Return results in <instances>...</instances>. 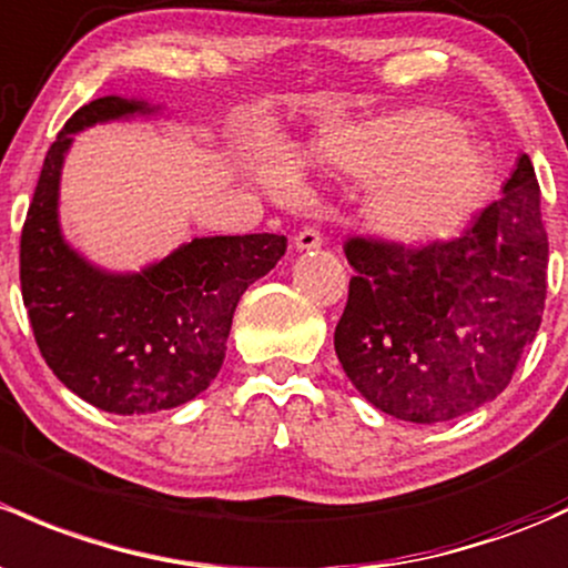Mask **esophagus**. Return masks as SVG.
Wrapping results in <instances>:
<instances>
[{"instance_id":"obj_1","label":"esophagus","mask_w":568,"mask_h":568,"mask_svg":"<svg viewBox=\"0 0 568 568\" xmlns=\"http://www.w3.org/2000/svg\"><path fill=\"white\" fill-rule=\"evenodd\" d=\"M321 244H324V234L318 229H313V225H307V229H302L296 234V250H315Z\"/></svg>"}]
</instances>
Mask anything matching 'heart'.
Listing matches in <instances>:
<instances>
[{"mask_svg": "<svg viewBox=\"0 0 568 568\" xmlns=\"http://www.w3.org/2000/svg\"><path fill=\"white\" fill-rule=\"evenodd\" d=\"M315 163L373 179L364 212L392 242L427 244L449 236L474 214L487 190V160L444 111L416 109L334 128L313 146ZM268 184L291 190L283 163L266 165Z\"/></svg>", "mask_w": 568, "mask_h": 568, "instance_id": "heart-1", "label": "heart"}]
</instances>
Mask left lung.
<instances>
[{
	"label": "left lung",
	"mask_w": 568,
	"mask_h": 568,
	"mask_svg": "<svg viewBox=\"0 0 568 568\" xmlns=\"http://www.w3.org/2000/svg\"><path fill=\"white\" fill-rule=\"evenodd\" d=\"M547 255L528 154L504 195L449 242L408 247L351 236L345 258L356 274L334 329L345 375L375 408L416 425L489 403L539 332Z\"/></svg>",
	"instance_id": "obj_1"
}]
</instances>
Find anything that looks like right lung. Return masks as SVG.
<instances>
[{"label": "right lung", "mask_w": 568, "mask_h": 568, "mask_svg": "<svg viewBox=\"0 0 568 568\" xmlns=\"http://www.w3.org/2000/svg\"><path fill=\"white\" fill-rule=\"evenodd\" d=\"M152 111L100 98L51 143L21 229V296L48 367L89 405L146 416L199 397L225 359L234 310L285 253L280 234L193 239L139 274L83 261L57 220L64 152L83 128Z\"/></svg>", "instance_id": "add662e5"}]
</instances>
